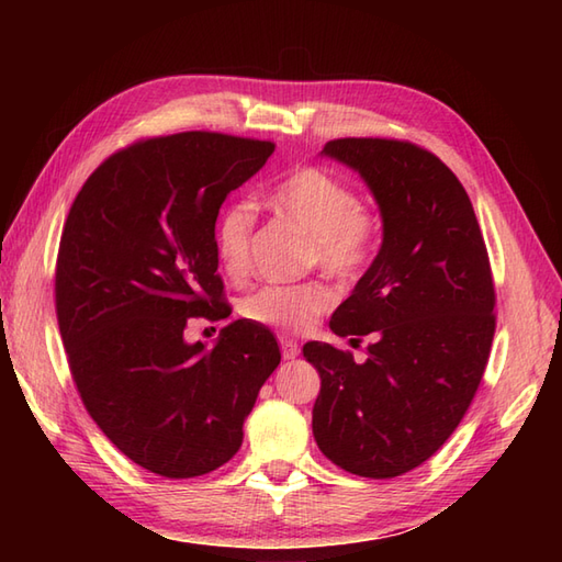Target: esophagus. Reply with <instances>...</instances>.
<instances>
[{
    "mask_svg": "<svg viewBox=\"0 0 562 562\" xmlns=\"http://www.w3.org/2000/svg\"><path fill=\"white\" fill-rule=\"evenodd\" d=\"M280 350H282L284 360H294V357L300 355V342H296L294 338L282 336V338H280Z\"/></svg>",
    "mask_w": 562,
    "mask_h": 562,
    "instance_id": "obj_1",
    "label": "esophagus"
}]
</instances>
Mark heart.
Wrapping results in <instances>:
<instances>
[{"instance_id":"1","label":"heart","mask_w":562,"mask_h":562,"mask_svg":"<svg viewBox=\"0 0 562 562\" xmlns=\"http://www.w3.org/2000/svg\"><path fill=\"white\" fill-rule=\"evenodd\" d=\"M268 205L308 236L306 258L330 278L348 280L372 256L376 238L374 212L362 205L357 190L318 166H302L268 193ZM256 210L246 200L229 202L214 224V248L229 278H244L250 262ZM333 304L321 282L266 284L244 296L238 312L246 321L274 330H302Z\"/></svg>"}]
</instances>
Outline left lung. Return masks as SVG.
<instances>
[{"mask_svg":"<svg viewBox=\"0 0 562 562\" xmlns=\"http://www.w3.org/2000/svg\"><path fill=\"white\" fill-rule=\"evenodd\" d=\"M324 154L364 178L384 241L330 316L336 336H372L367 360L306 342L321 374L318 449L362 479H396L445 445L479 391L495 336V284L459 178L405 139L342 137Z\"/></svg>","mask_w":562,"mask_h":562,"instance_id":"left-lung-1","label":"left lung"}]
</instances>
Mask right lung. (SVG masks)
<instances>
[{"mask_svg":"<svg viewBox=\"0 0 562 562\" xmlns=\"http://www.w3.org/2000/svg\"><path fill=\"white\" fill-rule=\"evenodd\" d=\"M272 151L200 130L139 139L87 178L67 214L55 308L71 379L103 435L164 479L229 461L280 364L272 333L246 318L212 350L183 338L193 318L232 314L214 222Z\"/></svg>","mask_w":562,"mask_h":562,"instance_id":"obj_1","label":"right lung"}]
</instances>
